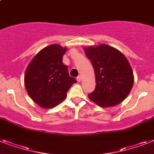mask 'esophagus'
<instances>
[{"label": "esophagus", "instance_id": "34e87169", "mask_svg": "<svg viewBox=\"0 0 154 154\" xmlns=\"http://www.w3.org/2000/svg\"><path fill=\"white\" fill-rule=\"evenodd\" d=\"M77 81H78V82H81V81H82V77H81V76H78V77H77Z\"/></svg>", "mask_w": 154, "mask_h": 154}]
</instances>
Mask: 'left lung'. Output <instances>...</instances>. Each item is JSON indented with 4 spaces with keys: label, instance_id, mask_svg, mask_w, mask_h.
Masks as SVG:
<instances>
[{
    "label": "left lung",
    "instance_id": "1",
    "mask_svg": "<svg viewBox=\"0 0 154 154\" xmlns=\"http://www.w3.org/2000/svg\"><path fill=\"white\" fill-rule=\"evenodd\" d=\"M96 76V88L88 98L101 107L122 103L134 84L133 70L119 51L107 44L85 47Z\"/></svg>",
    "mask_w": 154,
    "mask_h": 154
}]
</instances>
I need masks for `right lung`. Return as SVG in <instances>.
I'll return each instance as SVG.
<instances>
[{"mask_svg": "<svg viewBox=\"0 0 154 154\" xmlns=\"http://www.w3.org/2000/svg\"><path fill=\"white\" fill-rule=\"evenodd\" d=\"M67 47L52 44L42 49L27 66L24 85L32 100L43 108L59 104L77 81L68 73L62 57Z\"/></svg>", "mask_w": 154, "mask_h": 154, "instance_id": "obj_1", "label": "right lung"}]
</instances>
